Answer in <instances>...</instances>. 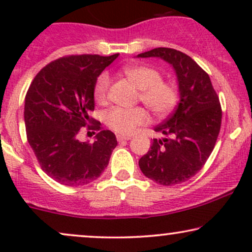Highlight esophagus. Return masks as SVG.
<instances>
[{"label":"esophagus","instance_id":"34e87169","mask_svg":"<svg viewBox=\"0 0 252 252\" xmlns=\"http://www.w3.org/2000/svg\"><path fill=\"white\" fill-rule=\"evenodd\" d=\"M130 136H123V135H117V141L118 142H122V141H128L130 140Z\"/></svg>","mask_w":252,"mask_h":252}]
</instances>
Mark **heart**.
<instances>
[{"mask_svg":"<svg viewBox=\"0 0 252 252\" xmlns=\"http://www.w3.org/2000/svg\"><path fill=\"white\" fill-rule=\"evenodd\" d=\"M123 74L136 89H138V99L155 116H164L174 109L178 102V90L174 84L162 79L158 70L147 65H135L124 68ZM110 77L102 73L94 84V99L104 103L108 98ZM105 124L110 129L121 135H130L136 128L148 122V115L141 106L134 109L112 108L104 116Z\"/></svg>","mask_w":252,"mask_h":252,"instance_id":"obj_1","label":"heart"}]
</instances>
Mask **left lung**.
Masks as SVG:
<instances>
[{
	"instance_id": "8db88e82",
	"label": "left lung",
	"mask_w": 252,
	"mask_h": 252,
	"mask_svg": "<svg viewBox=\"0 0 252 252\" xmlns=\"http://www.w3.org/2000/svg\"><path fill=\"white\" fill-rule=\"evenodd\" d=\"M158 57L174 67L180 102L170 116L155 128L166 138H154L138 161L147 178L163 186L189 180L206 163L221 126V106L209 74L187 54L158 47L138 54Z\"/></svg>"
}]
</instances>
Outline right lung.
I'll return each mask as SVG.
<instances>
[{
	"label": "right lung",
	"instance_id": "right-lung-1",
	"mask_svg": "<svg viewBox=\"0 0 252 252\" xmlns=\"http://www.w3.org/2000/svg\"><path fill=\"white\" fill-rule=\"evenodd\" d=\"M118 54L66 56L34 77L25 99L27 140L43 172L66 186L96 180L109 164L116 136L90 116L97 77ZM85 126L98 131L94 143H80Z\"/></svg>",
	"mask_w": 252,
	"mask_h": 252
}]
</instances>
